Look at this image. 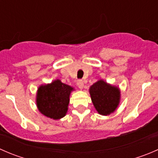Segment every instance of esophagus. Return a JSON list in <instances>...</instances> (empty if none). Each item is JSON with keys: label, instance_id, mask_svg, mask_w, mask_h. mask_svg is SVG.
Here are the masks:
<instances>
[{"label": "esophagus", "instance_id": "1", "mask_svg": "<svg viewBox=\"0 0 158 158\" xmlns=\"http://www.w3.org/2000/svg\"><path fill=\"white\" fill-rule=\"evenodd\" d=\"M76 84H77L78 87H79V89H82V88H83L84 83H83V81H82V80H78L77 82H76Z\"/></svg>", "mask_w": 158, "mask_h": 158}]
</instances>
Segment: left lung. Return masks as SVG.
Returning a JSON list of instances; mask_svg holds the SVG:
<instances>
[{
  "label": "left lung",
  "instance_id": "8db88e82",
  "mask_svg": "<svg viewBox=\"0 0 158 158\" xmlns=\"http://www.w3.org/2000/svg\"><path fill=\"white\" fill-rule=\"evenodd\" d=\"M89 92L92 104L99 114L109 115L118 107L121 91L118 86L99 79L91 85Z\"/></svg>",
  "mask_w": 158,
  "mask_h": 158
}]
</instances>
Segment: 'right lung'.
<instances>
[{
	"instance_id": "add662e5",
	"label": "right lung",
	"mask_w": 158,
	"mask_h": 158,
	"mask_svg": "<svg viewBox=\"0 0 158 158\" xmlns=\"http://www.w3.org/2000/svg\"><path fill=\"white\" fill-rule=\"evenodd\" d=\"M75 89L55 79L50 83L43 84L37 89L36 107L41 114L53 120H59L66 114L70 94Z\"/></svg>"
}]
</instances>
